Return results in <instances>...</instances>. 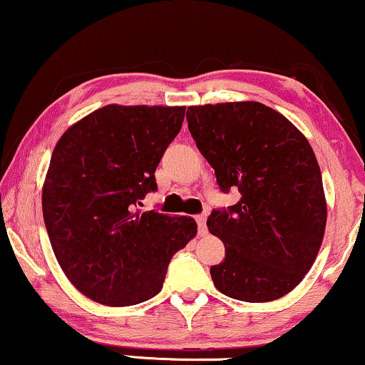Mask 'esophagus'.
Masks as SVG:
<instances>
[{
	"label": "esophagus",
	"instance_id": "obj_1",
	"mask_svg": "<svg viewBox=\"0 0 365 365\" xmlns=\"http://www.w3.org/2000/svg\"><path fill=\"white\" fill-rule=\"evenodd\" d=\"M196 223H197V231H200V235H201V236L207 235L206 215H197V216H196Z\"/></svg>",
	"mask_w": 365,
	"mask_h": 365
}]
</instances>
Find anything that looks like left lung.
Wrapping results in <instances>:
<instances>
[{
	"instance_id": "left-lung-1",
	"label": "left lung",
	"mask_w": 365,
	"mask_h": 365,
	"mask_svg": "<svg viewBox=\"0 0 365 365\" xmlns=\"http://www.w3.org/2000/svg\"><path fill=\"white\" fill-rule=\"evenodd\" d=\"M187 127L233 206L212 210L207 228L225 243L212 283L241 302H272L304 280L327 223L314 149L280 112L259 102L189 107Z\"/></svg>"
}]
</instances>
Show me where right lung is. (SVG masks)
Listing matches in <instances>:
<instances>
[{"mask_svg":"<svg viewBox=\"0 0 365 365\" xmlns=\"http://www.w3.org/2000/svg\"><path fill=\"white\" fill-rule=\"evenodd\" d=\"M186 107L106 106L60 137L41 206L53 253L73 287L108 307L149 300L174 253L197 233L187 216L139 212Z\"/></svg>","mask_w":365,"mask_h":365,"instance_id":"add662e5","label":"right lung"}]
</instances>
